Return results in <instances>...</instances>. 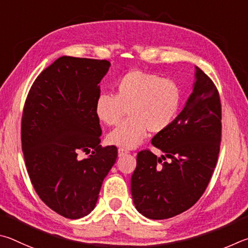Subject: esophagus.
<instances>
[{
    "label": "esophagus",
    "mask_w": 248,
    "mask_h": 248,
    "mask_svg": "<svg viewBox=\"0 0 248 248\" xmlns=\"http://www.w3.org/2000/svg\"><path fill=\"white\" fill-rule=\"evenodd\" d=\"M117 153H119V157H122V155L128 154V150L125 149V148H119V150H117Z\"/></svg>",
    "instance_id": "obj_1"
}]
</instances>
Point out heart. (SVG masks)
Wrapping results in <instances>:
<instances>
[{"label":"heart","instance_id":"heart-1","mask_svg":"<svg viewBox=\"0 0 248 248\" xmlns=\"http://www.w3.org/2000/svg\"><path fill=\"white\" fill-rule=\"evenodd\" d=\"M182 91L174 80L135 69L115 85V94L101 93L95 100V115L108 126H114L126 114L129 119L108 135L113 145L135 148L148 132L159 134L171 126L179 114Z\"/></svg>","mask_w":248,"mask_h":248}]
</instances>
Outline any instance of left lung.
<instances>
[{
	"label": "left lung",
	"mask_w": 248,
	"mask_h": 248,
	"mask_svg": "<svg viewBox=\"0 0 248 248\" xmlns=\"http://www.w3.org/2000/svg\"><path fill=\"white\" fill-rule=\"evenodd\" d=\"M193 93L167 131L151 140L164 155L137 154L131 180L136 209L146 218L175 217L197 202L209 184L221 144V101L209 77L196 67ZM167 157L170 159L164 162Z\"/></svg>",
	"instance_id": "left-lung-1"
}]
</instances>
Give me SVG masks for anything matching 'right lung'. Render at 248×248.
<instances>
[{"label": "right lung", "instance_id": "right-lung-1", "mask_svg": "<svg viewBox=\"0 0 248 248\" xmlns=\"http://www.w3.org/2000/svg\"><path fill=\"white\" fill-rule=\"evenodd\" d=\"M110 65L59 58L36 78L25 102L21 149L30 181L41 201L68 219L93 210L117 158L115 146L99 145L102 131L94 110L99 82ZM79 151L92 154L80 160Z\"/></svg>", "mask_w": 248, "mask_h": 248}]
</instances>
